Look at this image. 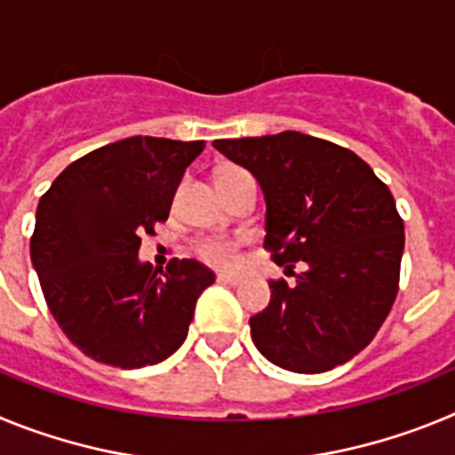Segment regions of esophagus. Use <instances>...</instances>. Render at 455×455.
<instances>
[{"instance_id": "esophagus-1", "label": "esophagus", "mask_w": 455, "mask_h": 455, "mask_svg": "<svg viewBox=\"0 0 455 455\" xmlns=\"http://www.w3.org/2000/svg\"><path fill=\"white\" fill-rule=\"evenodd\" d=\"M219 283L232 284V287H236V284L243 283V277H241V275H232V273H219Z\"/></svg>"}]
</instances>
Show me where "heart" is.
Listing matches in <instances>:
<instances>
[{
  "instance_id": "obj_1",
  "label": "heart",
  "mask_w": 455,
  "mask_h": 455,
  "mask_svg": "<svg viewBox=\"0 0 455 455\" xmlns=\"http://www.w3.org/2000/svg\"><path fill=\"white\" fill-rule=\"evenodd\" d=\"M232 172H241L236 168L232 171H225L220 178H228ZM196 252L203 262L212 264V267L219 268H230L235 267L236 259H239V251H236V243L230 239H225V236H207L196 246Z\"/></svg>"
}]
</instances>
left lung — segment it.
<instances>
[{
	"mask_svg": "<svg viewBox=\"0 0 455 455\" xmlns=\"http://www.w3.org/2000/svg\"><path fill=\"white\" fill-rule=\"evenodd\" d=\"M214 148L255 175L267 200L264 248L296 283L271 280L251 316L268 363L331 371L376 337L399 291L403 220L387 184L355 152L300 132L219 139Z\"/></svg>",
	"mask_w": 455,
	"mask_h": 455,
	"instance_id": "1",
	"label": "left lung"
}]
</instances>
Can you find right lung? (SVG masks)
Returning a JSON list of instances; mask_svg holds the SVG:
<instances>
[{"mask_svg":"<svg viewBox=\"0 0 455 455\" xmlns=\"http://www.w3.org/2000/svg\"><path fill=\"white\" fill-rule=\"evenodd\" d=\"M203 150L204 140H116L72 162L40 198L31 262L56 323L95 363L140 369L187 339L214 273L172 259L159 275L139 248Z\"/></svg>","mask_w":455,"mask_h":455,"instance_id":"1","label":"right lung"}]
</instances>
